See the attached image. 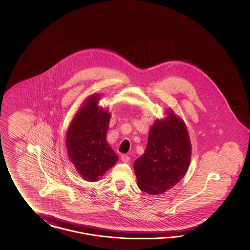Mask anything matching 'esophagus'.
<instances>
[{"label": "esophagus", "mask_w": 250, "mask_h": 250, "mask_svg": "<svg viewBox=\"0 0 250 250\" xmlns=\"http://www.w3.org/2000/svg\"><path fill=\"white\" fill-rule=\"evenodd\" d=\"M121 160H122L123 162H129L130 157H129L128 155H121Z\"/></svg>", "instance_id": "1"}]
</instances>
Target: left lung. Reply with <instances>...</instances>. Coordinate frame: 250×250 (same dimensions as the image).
Returning <instances> with one entry per match:
<instances>
[{
	"mask_svg": "<svg viewBox=\"0 0 250 250\" xmlns=\"http://www.w3.org/2000/svg\"><path fill=\"white\" fill-rule=\"evenodd\" d=\"M156 121L148 136L145 152L134 163L139 188L151 195L172 188L190 164L191 144L187 127L173 112Z\"/></svg>",
	"mask_w": 250,
	"mask_h": 250,
	"instance_id": "8db88e82",
	"label": "left lung"
}]
</instances>
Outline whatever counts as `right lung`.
Segmentation results:
<instances>
[{
  "mask_svg": "<svg viewBox=\"0 0 250 250\" xmlns=\"http://www.w3.org/2000/svg\"><path fill=\"white\" fill-rule=\"evenodd\" d=\"M99 96H90L70 124L66 148L72 163L83 178L95 182L118 161L106 141L110 115L98 109Z\"/></svg>",
  "mask_w": 250,
  "mask_h": 250,
  "instance_id": "add662e5",
  "label": "right lung"
}]
</instances>
